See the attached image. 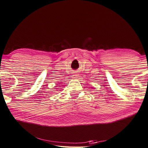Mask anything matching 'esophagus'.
Instances as JSON below:
<instances>
[{
	"label": "esophagus",
	"instance_id": "esophagus-1",
	"mask_svg": "<svg viewBox=\"0 0 148 148\" xmlns=\"http://www.w3.org/2000/svg\"><path fill=\"white\" fill-rule=\"evenodd\" d=\"M73 77H74V78H77V75H74Z\"/></svg>",
	"mask_w": 148,
	"mask_h": 148
}]
</instances>
